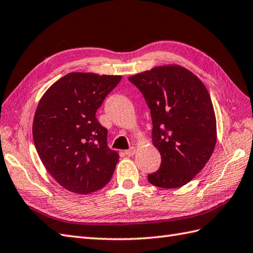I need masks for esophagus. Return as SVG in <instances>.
Masks as SVG:
<instances>
[{
	"mask_svg": "<svg viewBox=\"0 0 253 253\" xmlns=\"http://www.w3.org/2000/svg\"><path fill=\"white\" fill-rule=\"evenodd\" d=\"M135 153H136V148H135V147H131L130 149L125 150V155L127 156V157H131V156H133Z\"/></svg>",
	"mask_w": 253,
	"mask_h": 253,
	"instance_id": "esophagus-1",
	"label": "esophagus"
}]
</instances>
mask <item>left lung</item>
I'll list each match as a JSON object with an SVG mask.
<instances>
[{"label": "left lung", "instance_id": "1", "mask_svg": "<svg viewBox=\"0 0 253 253\" xmlns=\"http://www.w3.org/2000/svg\"><path fill=\"white\" fill-rule=\"evenodd\" d=\"M142 92L153 120V144L160 169L148 175L157 187L189 183L204 169L216 144V119L205 84L178 65H165L128 77Z\"/></svg>", "mask_w": 253, "mask_h": 253}]
</instances>
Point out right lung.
Wrapping results in <instances>:
<instances>
[{
  "mask_svg": "<svg viewBox=\"0 0 253 253\" xmlns=\"http://www.w3.org/2000/svg\"><path fill=\"white\" fill-rule=\"evenodd\" d=\"M121 79L70 72L52 84L38 104L33 142L45 169L69 192L94 193L114 174L119 154L108 147L107 128L95 114Z\"/></svg>",
  "mask_w": 253,
  "mask_h": 253,
  "instance_id": "obj_1",
  "label": "right lung"
}]
</instances>
